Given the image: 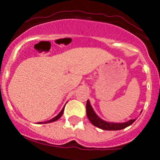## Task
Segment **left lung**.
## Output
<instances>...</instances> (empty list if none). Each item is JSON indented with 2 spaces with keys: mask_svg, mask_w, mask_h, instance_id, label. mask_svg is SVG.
I'll list each match as a JSON object with an SVG mask.
<instances>
[{
  "mask_svg": "<svg viewBox=\"0 0 160 160\" xmlns=\"http://www.w3.org/2000/svg\"><path fill=\"white\" fill-rule=\"evenodd\" d=\"M86 112H87V116L91 123L103 130H121V129H123L131 125L136 121V119H131L128 122H122V123L106 122L95 114V110L91 106L90 101L88 99L87 104H86Z\"/></svg>",
  "mask_w": 160,
  "mask_h": 160,
  "instance_id": "left-lung-1",
  "label": "left lung"
}]
</instances>
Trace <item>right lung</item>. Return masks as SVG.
<instances>
[{
    "label": "right lung",
    "mask_w": 160,
    "mask_h": 160,
    "mask_svg": "<svg viewBox=\"0 0 160 160\" xmlns=\"http://www.w3.org/2000/svg\"><path fill=\"white\" fill-rule=\"evenodd\" d=\"M64 109H65V107H63V109H62V110H61V112H60L59 114H58V115L56 116V117H54L53 118L50 119V120L47 121V122H38V124H46V123H50V122H55V121L58 120V119L62 117V114H63V112H64Z\"/></svg>",
    "instance_id": "add662e5"
}]
</instances>
